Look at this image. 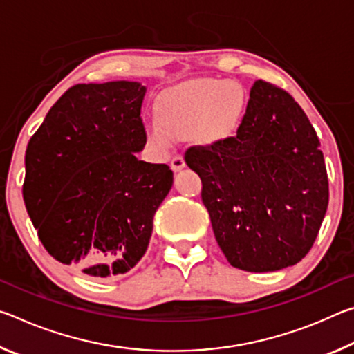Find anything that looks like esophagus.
Returning a JSON list of instances; mask_svg holds the SVG:
<instances>
[{
  "label": "esophagus",
  "instance_id": "1",
  "mask_svg": "<svg viewBox=\"0 0 354 354\" xmlns=\"http://www.w3.org/2000/svg\"><path fill=\"white\" fill-rule=\"evenodd\" d=\"M184 167H185V160H184L183 156H175V158L171 159V170L175 173L181 171Z\"/></svg>",
  "mask_w": 354,
  "mask_h": 354
}]
</instances>
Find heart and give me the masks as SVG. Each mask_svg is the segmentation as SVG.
I'll return each instance as SVG.
<instances>
[{
	"label": "heart",
	"mask_w": 354,
	"mask_h": 354,
	"mask_svg": "<svg viewBox=\"0 0 354 354\" xmlns=\"http://www.w3.org/2000/svg\"><path fill=\"white\" fill-rule=\"evenodd\" d=\"M247 112V95L232 81L198 77L176 84L160 95L156 117L162 126L151 128V137L169 145L170 136H185L200 145H218L236 137Z\"/></svg>",
	"instance_id": "1"
}]
</instances>
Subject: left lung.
Listing matches in <instances>:
<instances>
[{
  "mask_svg": "<svg viewBox=\"0 0 354 354\" xmlns=\"http://www.w3.org/2000/svg\"><path fill=\"white\" fill-rule=\"evenodd\" d=\"M185 164L232 267L277 272L309 253L328 207V175L306 113L283 88L257 80L242 127L225 143L192 147Z\"/></svg>",
  "mask_w": 354,
  "mask_h": 354,
  "instance_id": "1",
  "label": "left lung"
}]
</instances>
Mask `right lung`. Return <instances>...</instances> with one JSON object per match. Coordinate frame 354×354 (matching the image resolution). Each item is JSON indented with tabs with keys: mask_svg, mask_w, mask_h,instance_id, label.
<instances>
[{
	"mask_svg": "<svg viewBox=\"0 0 354 354\" xmlns=\"http://www.w3.org/2000/svg\"><path fill=\"white\" fill-rule=\"evenodd\" d=\"M145 93L134 81L77 84L28 143L23 198L40 242L88 277H117L142 259L173 185L169 165L136 156L147 143Z\"/></svg>",
	"mask_w": 354,
	"mask_h": 354,
	"instance_id": "1",
	"label": "right lung"
}]
</instances>
